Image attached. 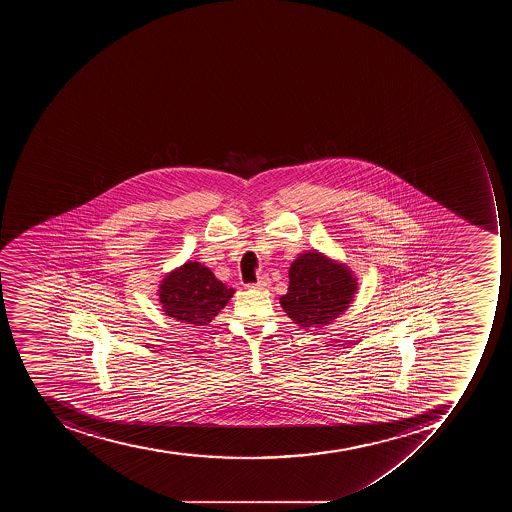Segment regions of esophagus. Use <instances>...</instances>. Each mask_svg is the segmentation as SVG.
<instances>
[{"label": "esophagus", "instance_id": "obj_1", "mask_svg": "<svg viewBox=\"0 0 512 512\" xmlns=\"http://www.w3.org/2000/svg\"><path fill=\"white\" fill-rule=\"evenodd\" d=\"M270 286V278L269 277H261L259 278L258 283H251V285H246V288L248 290H267Z\"/></svg>", "mask_w": 512, "mask_h": 512}]
</instances>
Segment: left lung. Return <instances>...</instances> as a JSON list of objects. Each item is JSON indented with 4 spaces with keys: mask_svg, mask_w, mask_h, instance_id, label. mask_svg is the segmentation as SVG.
<instances>
[{
    "mask_svg": "<svg viewBox=\"0 0 512 512\" xmlns=\"http://www.w3.org/2000/svg\"><path fill=\"white\" fill-rule=\"evenodd\" d=\"M282 309L302 330H323L351 307L359 278L351 267L318 250L304 251L291 262Z\"/></svg>",
    "mask_w": 512,
    "mask_h": 512,
    "instance_id": "1",
    "label": "left lung"
}]
</instances>
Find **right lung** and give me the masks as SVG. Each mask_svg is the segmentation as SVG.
<instances>
[{
	"instance_id": "1",
	"label": "right lung",
	"mask_w": 512,
	"mask_h": 512,
	"mask_svg": "<svg viewBox=\"0 0 512 512\" xmlns=\"http://www.w3.org/2000/svg\"><path fill=\"white\" fill-rule=\"evenodd\" d=\"M234 293V288L218 280L210 267L197 261L169 270L157 290L165 315L194 328L210 325Z\"/></svg>"
}]
</instances>
